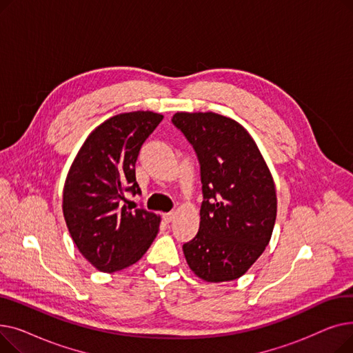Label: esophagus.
Instances as JSON below:
<instances>
[{"instance_id":"obj_1","label":"esophagus","mask_w":353,"mask_h":353,"mask_svg":"<svg viewBox=\"0 0 353 353\" xmlns=\"http://www.w3.org/2000/svg\"><path fill=\"white\" fill-rule=\"evenodd\" d=\"M174 217H176V213H174V212H170V213H164V214H163V220H164V223H170V221H172Z\"/></svg>"}]
</instances>
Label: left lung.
<instances>
[{"label":"left lung","instance_id":"obj_1","mask_svg":"<svg viewBox=\"0 0 353 353\" xmlns=\"http://www.w3.org/2000/svg\"><path fill=\"white\" fill-rule=\"evenodd\" d=\"M173 124L193 145L200 163L203 203L196 237L183 245L200 279H239L270 242L277 199L269 167L248 130L208 113L180 111Z\"/></svg>","mask_w":353,"mask_h":353}]
</instances>
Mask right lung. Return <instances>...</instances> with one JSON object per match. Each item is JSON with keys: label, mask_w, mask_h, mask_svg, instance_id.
<instances>
[{"label": "right lung", "mask_w": 353, "mask_h": 353, "mask_svg": "<svg viewBox=\"0 0 353 353\" xmlns=\"http://www.w3.org/2000/svg\"><path fill=\"white\" fill-rule=\"evenodd\" d=\"M163 120L153 111H132L96 127L74 159L63 190L65 225L80 253L100 272L140 261L159 232L160 216L125 206V193H140L136 160L145 139Z\"/></svg>", "instance_id": "1"}]
</instances>
